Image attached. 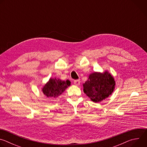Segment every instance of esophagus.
Returning <instances> with one entry per match:
<instances>
[{
  "label": "esophagus",
  "instance_id": "34e87169",
  "mask_svg": "<svg viewBox=\"0 0 147 147\" xmlns=\"http://www.w3.org/2000/svg\"><path fill=\"white\" fill-rule=\"evenodd\" d=\"M74 84L76 86H79L80 84V80H76L74 81Z\"/></svg>",
  "mask_w": 147,
  "mask_h": 147
}]
</instances>
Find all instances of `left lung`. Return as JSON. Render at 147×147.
I'll list each match as a JSON object with an SVG mask.
<instances>
[{"mask_svg":"<svg viewBox=\"0 0 147 147\" xmlns=\"http://www.w3.org/2000/svg\"><path fill=\"white\" fill-rule=\"evenodd\" d=\"M115 88V79L108 71L90 74L87 81L83 84L84 92L95 103L107 98L112 94Z\"/></svg>","mask_w":147,"mask_h":147,"instance_id":"8db88e82","label":"left lung"}]
</instances>
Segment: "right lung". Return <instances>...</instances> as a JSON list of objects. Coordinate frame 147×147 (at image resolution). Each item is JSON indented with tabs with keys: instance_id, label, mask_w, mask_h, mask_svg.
Returning <instances> with one entry per match:
<instances>
[{
	"instance_id": "right-lung-1",
	"label": "right lung",
	"mask_w": 147,
	"mask_h": 147,
	"mask_svg": "<svg viewBox=\"0 0 147 147\" xmlns=\"http://www.w3.org/2000/svg\"><path fill=\"white\" fill-rule=\"evenodd\" d=\"M71 82L69 80L62 81L56 77L51 78L45 84L42 91L48 98H56L60 96L66 89L70 86Z\"/></svg>"
}]
</instances>
